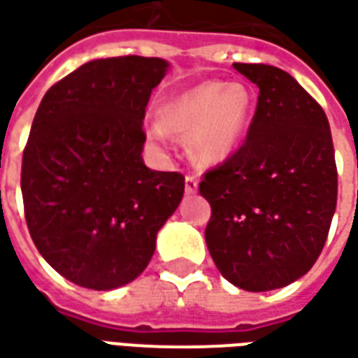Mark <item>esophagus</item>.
Masks as SVG:
<instances>
[{
	"label": "esophagus",
	"instance_id": "obj_1",
	"mask_svg": "<svg viewBox=\"0 0 358 358\" xmlns=\"http://www.w3.org/2000/svg\"><path fill=\"white\" fill-rule=\"evenodd\" d=\"M197 192V176L187 172L186 174V194H196Z\"/></svg>",
	"mask_w": 358,
	"mask_h": 358
}]
</instances>
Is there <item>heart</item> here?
<instances>
[{"label": "heart", "instance_id": "1", "mask_svg": "<svg viewBox=\"0 0 358 358\" xmlns=\"http://www.w3.org/2000/svg\"><path fill=\"white\" fill-rule=\"evenodd\" d=\"M252 96L240 83H201L164 102L159 108L161 124L147 129L149 141L166 147L169 134L187 136L189 155L201 164L224 161L238 147L248 124Z\"/></svg>", "mask_w": 358, "mask_h": 358}]
</instances>
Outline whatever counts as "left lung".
I'll list each match as a JSON object with an SVG mask.
<instances>
[{
  "instance_id": "left-lung-1",
  "label": "left lung",
  "mask_w": 358,
  "mask_h": 358,
  "mask_svg": "<svg viewBox=\"0 0 358 358\" xmlns=\"http://www.w3.org/2000/svg\"><path fill=\"white\" fill-rule=\"evenodd\" d=\"M257 85L246 139L201 176L211 205L205 242L221 275L244 291L281 289L308 273L337 205V166L326 112L291 75L232 64Z\"/></svg>"
}]
</instances>
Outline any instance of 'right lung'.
Wrapping results in <instances>:
<instances>
[{
  "label": "right lung",
  "mask_w": 358,
  "mask_h": 358,
  "mask_svg": "<svg viewBox=\"0 0 358 358\" xmlns=\"http://www.w3.org/2000/svg\"><path fill=\"white\" fill-rule=\"evenodd\" d=\"M161 57L85 64L52 85L22 151L24 219L42 257L71 283L110 291L151 262L184 196L180 172L143 164V118Z\"/></svg>",
  "instance_id": "1"
}]
</instances>
